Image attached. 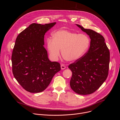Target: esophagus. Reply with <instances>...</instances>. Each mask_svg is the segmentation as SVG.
Returning a JSON list of instances; mask_svg holds the SVG:
<instances>
[{
	"label": "esophagus",
	"mask_w": 120,
	"mask_h": 120,
	"mask_svg": "<svg viewBox=\"0 0 120 120\" xmlns=\"http://www.w3.org/2000/svg\"><path fill=\"white\" fill-rule=\"evenodd\" d=\"M65 68H66V66H65L64 64H62L61 65V68L62 70H64V69H65Z\"/></svg>",
	"instance_id": "1"
}]
</instances>
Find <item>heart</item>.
<instances>
[{"instance_id": "b5f03b06", "label": "heart", "mask_w": 120, "mask_h": 120, "mask_svg": "<svg viewBox=\"0 0 120 120\" xmlns=\"http://www.w3.org/2000/svg\"><path fill=\"white\" fill-rule=\"evenodd\" d=\"M52 39L46 40V46L49 55L53 60H56L61 55L68 62H75L81 59L87 51L90 39L84 34L60 29L52 34Z\"/></svg>"}]
</instances>
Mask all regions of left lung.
I'll return each instance as SVG.
<instances>
[{
  "label": "left lung",
  "instance_id": "8db88e82",
  "mask_svg": "<svg viewBox=\"0 0 120 120\" xmlns=\"http://www.w3.org/2000/svg\"><path fill=\"white\" fill-rule=\"evenodd\" d=\"M76 25L89 36L90 46L81 59L68 66L72 72L70 85L78 94H90L96 91L107 77L110 52L103 36L93 30Z\"/></svg>",
  "mask_w": 120,
  "mask_h": 120
}]
</instances>
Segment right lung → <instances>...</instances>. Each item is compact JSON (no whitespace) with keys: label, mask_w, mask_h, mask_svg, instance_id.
<instances>
[{"label":"right lung","mask_w":120,"mask_h":120,"mask_svg":"<svg viewBox=\"0 0 120 120\" xmlns=\"http://www.w3.org/2000/svg\"><path fill=\"white\" fill-rule=\"evenodd\" d=\"M56 24L33 23L16 38L11 57L13 74L22 87L30 93L45 90L61 70L59 63L49 60L44 46L45 33Z\"/></svg>","instance_id":"right-lung-1"}]
</instances>
